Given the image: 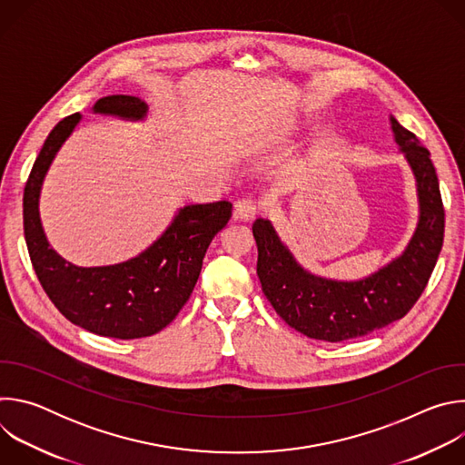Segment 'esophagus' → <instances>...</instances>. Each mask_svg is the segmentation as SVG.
Instances as JSON below:
<instances>
[{"instance_id": "obj_1", "label": "esophagus", "mask_w": 465, "mask_h": 465, "mask_svg": "<svg viewBox=\"0 0 465 465\" xmlns=\"http://www.w3.org/2000/svg\"><path fill=\"white\" fill-rule=\"evenodd\" d=\"M257 213H259V210H257L255 203L248 201V198L237 201L233 206V215H235V219H241V221H252V219H255Z\"/></svg>"}]
</instances>
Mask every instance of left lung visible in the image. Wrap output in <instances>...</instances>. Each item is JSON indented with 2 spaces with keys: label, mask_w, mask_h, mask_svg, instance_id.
<instances>
[{
  "label": "left lung",
  "mask_w": 465,
  "mask_h": 465,
  "mask_svg": "<svg viewBox=\"0 0 465 465\" xmlns=\"http://www.w3.org/2000/svg\"><path fill=\"white\" fill-rule=\"evenodd\" d=\"M391 121L395 142L411 163L420 196V223L403 255L361 282H335L303 271L269 221L252 226L257 276L274 311L298 333L325 342L364 337L403 318L425 291L443 244L445 210L430 153L416 134Z\"/></svg>",
  "instance_id": "1"
}]
</instances>
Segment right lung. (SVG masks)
Masks as SVG:
<instances>
[{
    "mask_svg": "<svg viewBox=\"0 0 465 465\" xmlns=\"http://www.w3.org/2000/svg\"><path fill=\"white\" fill-rule=\"evenodd\" d=\"M94 112L142 119L147 104L134 95H108ZM79 119L81 114H72L49 132L24 189V233L33 269L54 307L90 333L121 341L156 335L189 300L213 237L232 217V204L185 206L151 248L130 261L94 269L64 261L44 235L38 196L54 154Z\"/></svg>",
    "mask_w": 465,
    "mask_h": 465,
    "instance_id": "1",
    "label": "right lung"
}]
</instances>
